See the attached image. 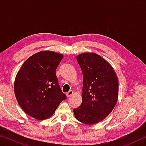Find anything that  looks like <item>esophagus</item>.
Returning a JSON list of instances; mask_svg holds the SVG:
<instances>
[{
	"instance_id": "obj_1",
	"label": "esophagus",
	"mask_w": 146,
	"mask_h": 146,
	"mask_svg": "<svg viewBox=\"0 0 146 146\" xmlns=\"http://www.w3.org/2000/svg\"><path fill=\"white\" fill-rule=\"evenodd\" d=\"M73 94V91H68V92L67 93V94H66V96H67L68 97H71V95H72Z\"/></svg>"
}]
</instances>
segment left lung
<instances>
[{
    "label": "left lung",
    "mask_w": 146,
    "mask_h": 146,
    "mask_svg": "<svg viewBox=\"0 0 146 146\" xmlns=\"http://www.w3.org/2000/svg\"><path fill=\"white\" fill-rule=\"evenodd\" d=\"M76 60L83 75L82 100L73 113L80 122L95 124L104 119L115 108L118 80L111 65L97 54H80Z\"/></svg>",
    "instance_id": "1"
}]
</instances>
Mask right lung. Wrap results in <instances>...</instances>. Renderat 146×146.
Listing matches in <instances>:
<instances>
[{"label": "right lung", "instance_id": "right-lung-1", "mask_svg": "<svg viewBox=\"0 0 146 146\" xmlns=\"http://www.w3.org/2000/svg\"><path fill=\"white\" fill-rule=\"evenodd\" d=\"M63 57L54 51H40L27 59L17 74L14 91L17 102L26 114L36 120L51 117L66 98L55 73Z\"/></svg>", "mask_w": 146, "mask_h": 146}]
</instances>
